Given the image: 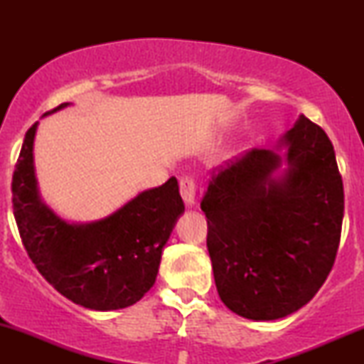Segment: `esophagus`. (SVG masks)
Returning <instances> with one entry per match:
<instances>
[{
    "label": "esophagus",
    "instance_id": "obj_1",
    "mask_svg": "<svg viewBox=\"0 0 364 364\" xmlns=\"http://www.w3.org/2000/svg\"><path fill=\"white\" fill-rule=\"evenodd\" d=\"M196 192H197V186L193 182V178H182L181 181V196L183 198V202L187 203L188 207L196 205Z\"/></svg>",
    "mask_w": 364,
    "mask_h": 364
}]
</instances>
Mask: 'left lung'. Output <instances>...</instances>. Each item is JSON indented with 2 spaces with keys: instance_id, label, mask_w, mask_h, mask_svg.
<instances>
[{
  "instance_id": "obj_1",
  "label": "left lung",
  "mask_w": 364,
  "mask_h": 364,
  "mask_svg": "<svg viewBox=\"0 0 364 364\" xmlns=\"http://www.w3.org/2000/svg\"><path fill=\"white\" fill-rule=\"evenodd\" d=\"M283 157L252 149L213 173L202 210L220 300L248 320L291 315L335 263L345 193L326 132L301 114L280 139Z\"/></svg>"
}]
</instances>
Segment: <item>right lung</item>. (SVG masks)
<instances>
[{
  "mask_svg": "<svg viewBox=\"0 0 364 364\" xmlns=\"http://www.w3.org/2000/svg\"><path fill=\"white\" fill-rule=\"evenodd\" d=\"M38 124L28 129L11 183L14 218L29 258L76 305L97 311L134 305L156 283L162 248L186 210L177 178L141 192L101 220L69 223L39 196L33 157Z\"/></svg>",
  "mask_w": 364,
  "mask_h": 364,
  "instance_id": "obj_1",
  "label": "right lung"
}]
</instances>
